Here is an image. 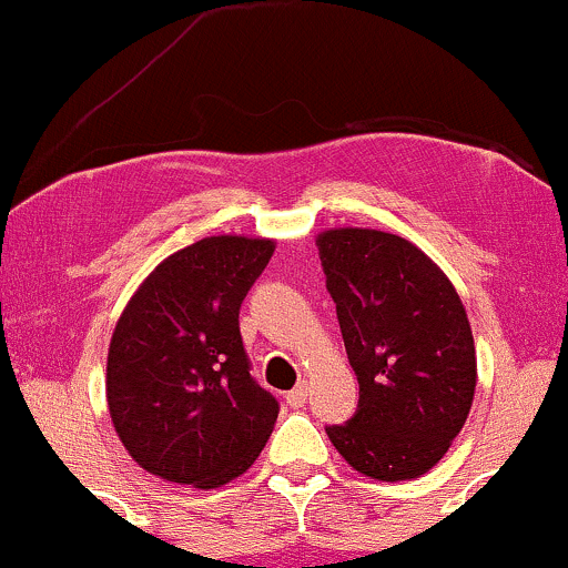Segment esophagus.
Here are the masks:
<instances>
[{"label": "esophagus", "instance_id": "esophagus-1", "mask_svg": "<svg viewBox=\"0 0 568 568\" xmlns=\"http://www.w3.org/2000/svg\"><path fill=\"white\" fill-rule=\"evenodd\" d=\"M285 403H288L291 408H302L304 403H306V384L304 382L296 384V387H293L291 393L285 395Z\"/></svg>", "mask_w": 568, "mask_h": 568}]
</instances>
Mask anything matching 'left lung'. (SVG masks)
<instances>
[{"mask_svg": "<svg viewBox=\"0 0 568 568\" xmlns=\"http://www.w3.org/2000/svg\"><path fill=\"white\" fill-rule=\"evenodd\" d=\"M317 251L361 384L352 419L325 433L368 478L425 475L465 427L478 379L459 293L397 234L331 230Z\"/></svg>", "mask_w": 568, "mask_h": 568, "instance_id": "1", "label": "left lung"}]
</instances>
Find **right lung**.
Returning <instances> with one entry per match:
<instances>
[{"instance_id":"1","label":"right lung","mask_w":568,"mask_h":568,"mask_svg":"<svg viewBox=\"0 0 568 568\" xmlns=\"http://www.w3.org/2000/svg\"><path fill=\"white\" fill-rule=\"evenodd\" d=\"M272 251V240H200L168 256L122 312L106 400L116 435L146 473L216 488L270 440L280 403L251 376L240 306Z\"/></svg>"}]
</instances>
